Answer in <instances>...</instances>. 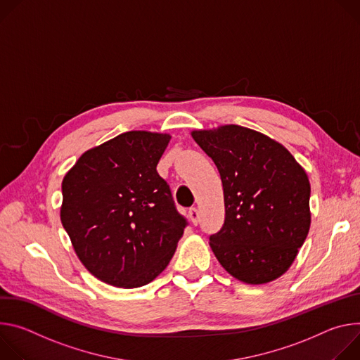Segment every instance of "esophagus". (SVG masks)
Wrapping results in <instances>:
<instances>
[{"label": "esophagus", "instance_id": "34e87169", "mask_svg": "<svg viewBox=\"0 0 360 360\" xmlns=\"http://www.w3.org/2000/svg\"><path fill=\"white\" fill-rule=\"evenodd\" d=\"M188 217L191 219V223H193L194 226L198 224V210H197L195 207H191V209L188 210Z\"/></svg>", "mask_w": 360, "mask_h": 360}]
</instances>
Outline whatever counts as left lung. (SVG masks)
I'll return each instance as SVG.
<instances>
[{"label": "left lung", "instance_id": "left-lung-1", "mask_svg": "<svg viewBox=\"0 0 360 360\" xmlns=\"http://www.w3.org/2000/svg\"><path fill=\"white\" fill-rule=\"evenodd\" d=\"M223 183L224 224L210 248L224 270L248 285L288 271L310 229V183L290 151L248 127L194 130Z\"/></svg>", "mask_w": 360, "mask_h": 360}]
</instances>
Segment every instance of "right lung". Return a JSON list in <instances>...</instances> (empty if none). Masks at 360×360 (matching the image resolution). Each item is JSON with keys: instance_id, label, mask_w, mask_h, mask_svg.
Wrapping results in <instances>:
<instances>
[{"instance_id": "right-lung-1", "label": "right lung", "mask_w": 360, "mask_h": 360, "mask_svg": "<svg viewBox=\"0 0 360 360\" xmlns=\"http://www.w3.org/2000/svg\"><path fill=\"white\" fill-rule=\"evenodd\" d=\"M172 136L127 131L87 150L63 179L61 223L98 281L150 283L170 263L187 224L155 167Z\"/></svg>"}]
</instances>
